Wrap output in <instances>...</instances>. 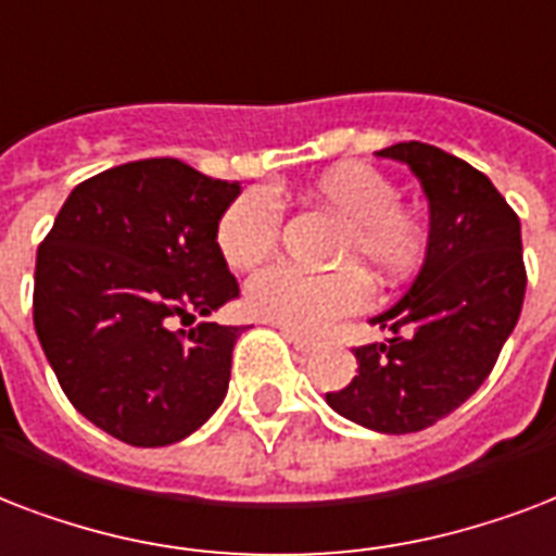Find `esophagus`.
<instances>
[{
    "label": "esophagus",
    "instance_id": "esophagus-1",
    "mask_svg": "<svg viewBox=\"0 0 556 556\" xmlns=\"http://www.w3.org/2000/svg\"><path fill=\"white\" fill-rule=\"evenodd\" d=\"M283 339H287L295 351H301V354H309V351L316 348V339L301 337V333H292V330H283Z\"/></svg>",
    "mask_w": 556,
    "mask_h": 556
}]
</instances>
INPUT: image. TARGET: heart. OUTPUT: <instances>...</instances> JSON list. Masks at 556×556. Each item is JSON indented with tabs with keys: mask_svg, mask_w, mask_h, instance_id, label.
<instances>
[{
	"mask_svg": "<svg viewBox=\"0 0 556 556\" xmlns=\"http://www.w3.org/2000/svg\"><path fill=\"white\" fill-rule=\"evenodd\" d=\"M309 200L342 219L333 264L337 273L307 275L273 266L255 275L243 292L249 316L292 333H318L330 321L359 313L371 299V283H394L415 275L432 249V223L424 211L400 202L389 174L368 162H339L309 185ZM283 208L269 188H249L217 219V247L231 269H252L273 255L281 240Z\"/></svg>",
	"mask_w": 556,
	"mask_h": 556,
	"instance_id": "heart-1",
	"label": "heart"
}]
</instances>
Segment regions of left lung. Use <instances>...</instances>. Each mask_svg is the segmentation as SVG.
Masks as SVG:
<instances>
[{
  "mask_svg": "<svg viewBox=\"0 0 556 556\" xmlns=\"http://www.w3.org/2000/svg\"><path fill=\"white\" fill-rule=\"evenodd\" d=\"M380 156L406 162L429 197L432 249L412 290L374 321L389 342L354 348L356 377L327 403L359 426L420 432L488 380L519 321L525 261L519 217L488 176L424 141Z\"/></svg>",
  "mask_w": 556,
  "mask_h": 556,
  "instance_id": "1",
  "label": "left lung"
}]
</instances>
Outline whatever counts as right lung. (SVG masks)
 Here are the masks:
<instances>
[{"label": "right lung", "instance_id": "add662e5", "mask_svg": "<svg viewBox=\"0 0 556 556\" xmlns=\"http://www.w3.org/2000/svg\"><path fill=\"white\" fill-rule=\"evenodd\" d=\"M238 193L179 159L127 162L77 185L37 249L34 327L60 389L130 446L182 441L226 397L240 327L193 321L240 295L217 247Z\"/></svg>", "mask_w": 556, "mask_h": 556}]
</instances>
